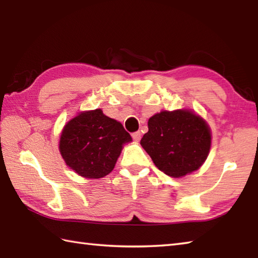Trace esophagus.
<instances>
[{
  "instance_id": "34e87169",
  "label": "esophagus",
  "mask_w": 258,
  "mask_h": 258,
  "mask_svg": "<svg viewBox=\"0 0 258 258\" xmlns=\"http://www.w3.org/2000/svg\"><path fill=\"white\" fill-rule=\"evenodd\" d=\"M132 138H133L134 141L139 142V141L141 140V138H142V133L140 132V131H138V132H134V133L132 134Z\"/></svg>"
}]
</instances>
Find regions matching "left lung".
Returning a JSON list of instances; mask_svg holds the SVG:
<instances>
[{
    "label": "left lung",
    "mask_w": 258,
    "mask_h": 258,
    "mask_svg": "<svg viewBox=\"0 0 258 258\" xmlns=\"http://www.w3.org/2000/svg\"><path fill=\"white\" fill-rule=\"evenodd\" d=\"M141 145L155 166L168 176L182 177L199 169L211 149L207 123L189 109L163 111L149 119Z\"/></svg>",
    "instance_id": "obj_1"
}]
</instances>
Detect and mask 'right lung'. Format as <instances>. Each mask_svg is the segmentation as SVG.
I'll list each match as a JSON object with an SVG mask.
<instances>
[{
  "mask_svg": "<svg viewBox=\"0 0 258 258\" xmlns=\"http://www.w3.org/2000/svg\"><path fill=\"white\" fill-rule=\"evenodd\" d=\"M132 141L117 120L101 108L82 112L67 123L59 153L67 165L86 178H101L113 171L123 145Z\"/></svg>",
  "mask_w": 258,
  "mask_h": 258,
  "instance_id": "right-lung-1",
  "label": "right lung"
}]
</instances>
